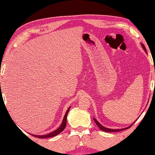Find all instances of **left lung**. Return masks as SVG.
Here are the masks:
<instances>
[{
	"instance_id": "obj_1",
	"label": "left lung",
	"mask_w": 155,
	"mask_h": 155,
	"mask_svg": "<svg viewBox=\"0 0 155 155\" xmlns=\"http://www.w3.org/2000/svg\"><path fill=\"white\" fill-rule=\"evenodd\" d=\"M142 47H143V49H144V51H145L146 52V48H145V47H144V45L143 44H142ZM94 121L95 122V123H96V125H97V127H99L101 130H102V131H106V132H116V131H122V130H124V129H128V128H129L130 127H131V125L134 124V123H134L132 125H131L130 126H129V127H126V128H123V129H109V128H106V127H104L103 125H102L100 124V123L97 121V120L95 119H94ZM136 119V120H137ZM135 121H136V120H135Z\"/></svg>"
}]
</instances>
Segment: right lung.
Masks as SVG:
<instances>
[{"mask_svg":"<svg viewBox=\"0 0 155 155\" xmlns=\"http://www.w3.org/2000/svg\"><path fill=\"white\" fill-rule=\"evenodd\" d=\"M70 106L68 108V109L67 110V111L66 112V114L64 115V117L63 119L62 120V123H61V125H60V127L59 128H58L56 129L55 131H53L52 133H50L49 134H47V135H43V136H37V135H33V134H31L32 136L36 137H38V138H47V137H54L55 136H57L58 134H59L60 133H61V131H62L66 127V120H67V116H68V113L70 110Z\"/></svg>","mask_w":155,"mask_h":155,"instance_id":"right-lung-1","label":"right lung"}]
</instances>
